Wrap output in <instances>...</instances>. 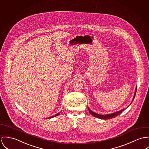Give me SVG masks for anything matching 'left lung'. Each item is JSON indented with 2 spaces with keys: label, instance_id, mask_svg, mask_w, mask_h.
I'll use <instances>...</instances> for the list:
<instances>
[{
  "label": "left lung",
  "instance_id": "left-lung-1",
  "mask_svg": "<svg viewBox=\"0 0 149 149\" xmlns=\"http://www.w3.org/2000/svg\"><path fill=\"white\" fill-rule=\"evenodd\" d=\"M136 87H137V86H136L135 90V93H134V97H133V98H132V103L133 100H134V98H135V94H136ZM132 103H130V105L132 104ZM128 107H129V106ZM128 107H127V108ZM127 108H125V109H127ZM88 110L90 113L91 115H93L94 116H95V117H96V118H97L102 119H112V118H115L116 116H118V115H119L120 114H121V113H122V111H124L125 109H122V110H119V111L114 112V113H113L108 114H106V115H102V114H97V113H96L93 111L92 110H91L88 107Z\"/></svg>",
  "mask_w": 149,
  "mask_h": 149
}]
</instances>
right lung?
<instances>
[{
	"instance_id": "right-lung-1",
	"label": "right lung",
	"mask_w": 149,
	"mask_h": 149,
	"mask_svg": "<svg viewBox=\"0 0 149 149\" xmlns=\"http://www.w3.org/2000/svg\"><path fill=\"white\" fill-rule=\"evenodd\" d=\"M60 114L59 113H57V114H56L55 116H50V117H49L48 118L49 119H50V118H54V117H55V116H59Z\"/></svg>"
}]
</instances>
